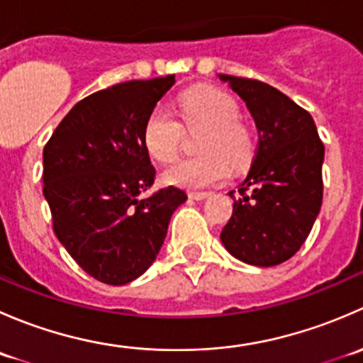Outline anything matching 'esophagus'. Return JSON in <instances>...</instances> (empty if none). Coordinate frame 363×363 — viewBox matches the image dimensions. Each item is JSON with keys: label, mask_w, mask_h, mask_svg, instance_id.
Instances as JSON below:
<instances>
[{"label": "esophagus", "mask_w": 363, "mask_h": 363, "mask_svg": "<svg viewBox=\"0 0 363 363\" xmlns=\"http://www.w3.org/2000/svg\"><path fill=\"white\" fill-rule=\"evenodd\" d=\"M208 196H211V193H207V191H191L189 193V199L191 200H205V199H208Z\"/></svg>", "instance_id": "obj_1"}]
</instances>
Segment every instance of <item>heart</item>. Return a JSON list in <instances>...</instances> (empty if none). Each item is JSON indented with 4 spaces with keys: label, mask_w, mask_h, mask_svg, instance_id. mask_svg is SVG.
Returning a JSON list of instances; mask_svg holds the SVG:
<instances>
[{
    "label": "heart",
    "mask_w": 363,
    "mask_h": 363,
    "mask_svg": "<svg viewBox=\"0 0 363 363\" xmlns=\"http://www.w3.org/2000/svg\"><path fill=\"white\" fill-rule=\"evenodd\" d=\"M179 116L188 130L207 128L200 142V158L182 160L163 174L164 182L181 188H208L228 177L230 167L242 170L255 156V138L240 123V108L228 93L212 87L188 91L179 100ZM184 130L174 113L156 107L145 117L142 140L160 163H170L181 151Z\"/></svg>",
    "instance_id": "b5f03b06"
}]
</instances>
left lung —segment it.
Returning <instances> with one entry per match:
<instances>
[{
  "instance_id": "obj_1",
  "label": "left lung",
  "mask_w": 363,
  "mask_h": 363,
  "mask_svg": "<svg viewBox=\"0 0 363 363\" xmlns=\"http://www.w3.org/2000/svg\"><path fill=\"white\" fill-rule=\"evenodd\" d=\"M246 101L258 149L221 242L237 259L256 267L286 262L302 247L323 200L325 145L307 111L276 87L252 79L218 75Z\"/></svg>"
}]
</instances>
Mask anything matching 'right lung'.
Listing matches in <instances>:
<instances>
[{"instance_id":"add662e5","label":"right lung","mask_w":363,"mask_h":363,"mask_svg":"<svg viewBox=\"0 0 363 363\" xmlns=\"http://www.w3.org/2000/svg\"><path fill=\"white\" fill-rule=\"evenodd\" d=\"M174 84L167 75L89 94L43 147L54 233L80 269L105 284L131 283L152 265L172 214L188 199L174 186L138 199L156 175L142 128Z\"/></svg>"}]
</instances>
